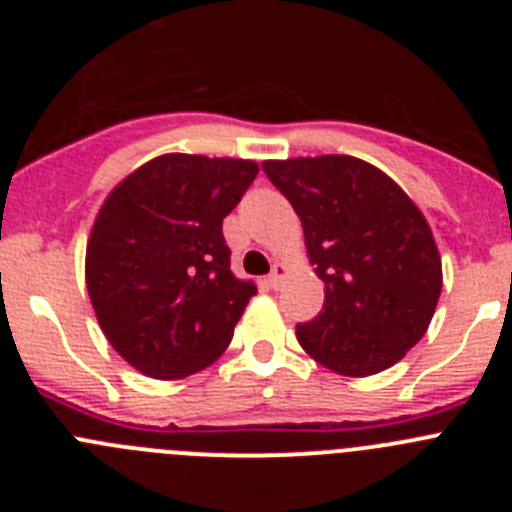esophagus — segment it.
Here are the masks:
<instances>
[{"label": "esophagus", "mask_w": 512, "mask_h": 512, "mask_svg": "<svg viewBox=\"0 0 512 512\" xmlns=\"http://www.w3.org/2000/svg\"><path fill=\"white\" fill-rule=\"evenodd\" d=\"M282 279H284V266L282 264H274L271 274H269V277H266V284H269L271 289H279V287H282Z\"/></svg>", "instance_id": "obj_1"}]
</instances>
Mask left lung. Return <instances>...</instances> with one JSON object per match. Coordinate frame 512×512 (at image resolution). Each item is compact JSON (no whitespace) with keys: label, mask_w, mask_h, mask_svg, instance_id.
<instances>
[{"label":"left lung","mask_w":512,"mask_h":512,"mask_svg":"<svg viewBox=\"0 0 512 512\" xmlns=\"http://www.w3.org/2000/svg\"><path fill=\"white\" fill-rule=\"evenodd\" d=\"M269 182L295 207L323 310L297 325L318 364L346 377L384 372L423 338L438 295L433 233L390 176L354 156L266 161Z\"/></svg>","instance_id":"obj_1"}]
</instances>
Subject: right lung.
Instances as JSON below:
<instances>
[{"label": "right lung", "mask_w": 512, "mask_h": 512, "mask_svg": "<svg viewBox=\"0 0 512 512\" xmlns=\"http://www.w3.org/2000/svg\"><path fill=\"white\" fill-rule=\"evenodd\" d=\"M256 174L243 158L169 153L104 200L87 243L89 300L138 372L187 377L228 348L256 284L230 271L223 220Z\"/></svg>", "instance_id": "1"}]
</instances>
